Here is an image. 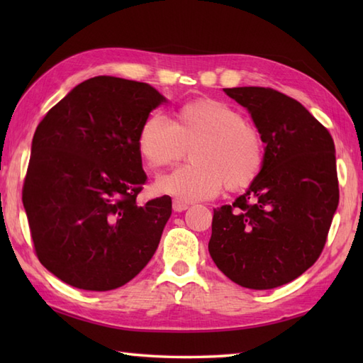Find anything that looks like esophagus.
<instances>
[{
	"label": "esophagus",
	"instance_id": "esophagus-1",
	"mask_svg": "<svg viewBox=\"0 0 363 363\" xmlns=\"http://www.w3.org/2000/svg\"><path fill=\"white\" fill-rule=\"evenodd\" d=\"M189 209V206L187 204H184V203H181V201H173V211L174 212H184V211H187Z\"/></svg>",
	"mask_w": 363,
	"mask_h": 363
}]
</instances>
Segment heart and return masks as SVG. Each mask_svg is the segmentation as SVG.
<instances>
[{
    "instance_id": "heart-1",
    "label": "heart",
    "mask_w": 363,
    "mask_h": 363,
    "mask_svg": "<svg viewBox=\"0 0 363 363\" xmlns=\"http://www.w3.org/2000/svg\"><path fill=\"white\" fill-rule=\"evenodd\" d=\"M190 151L191 164L157 179V190L181 203H196L229 190L248 187L265 160V143L256 126L217 99L181 106L174 118L152 112L142 123L137 150L152 169L173 165Z\"/></svg>"
}]
</instances>
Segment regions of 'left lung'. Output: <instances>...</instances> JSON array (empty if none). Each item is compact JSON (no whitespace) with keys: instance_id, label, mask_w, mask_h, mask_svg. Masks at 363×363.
Masks as SVG:
<instances>
[{"instance_id":"obj_1","label":"left lung","mask_w":363,"mask_h":363,"mask_svg":"<svg viewBox=\"0 0 363 363\" xmlns=\"http://www.w3.org/2000/svg\"><path fill=\"white\" fill-rule=\"evenodd\" d=\"M225 94L246 107L265 160L233 206L213 209L209 252L230 281L252 290L289 284L325 248L338 206L335 146L306 107L268 87Z\"/></svg>"}]
</instances>
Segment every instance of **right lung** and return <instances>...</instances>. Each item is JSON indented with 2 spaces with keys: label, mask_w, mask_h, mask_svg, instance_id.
Returning a JSON list of instances; mask_svg holds the SVG:
<instances>
[{
  "label": "right lung",
  "mask_w": 363,
  "mask_h": 363,
  "mask_svg": "<svg viewBox=\"0 0 363 363\" xmlns=\"http://www.w3.org/2000/svg\"><path fill=\"white\" fill-rule=\"evenodd\" d=\"M167 99L150 84L96 76L38 123L23 206L40 264L76 289H118L156 252L172 198L137 203L143 120Z\"/></svg>",
  "instance_id": "add662e5"
}]
</instances>
